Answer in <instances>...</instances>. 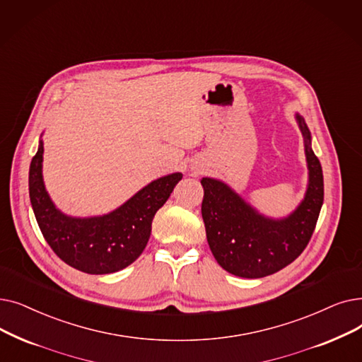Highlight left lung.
<instances>
[{"instance_id": "1", "label": "left lung", "mask_w": 362, "mask_h": 362, "mask_svg": "<svg viewBox=\"0 0 362 362\" xmlns=\"http://www.w3.org/2000/svg\"><path fill=\"white\" fill-rule=\"evenodd\" d=\"M297 121L305 137L309 186L300 206L287 218H266L225 183L201 180L207 241L217 263L232 275L263 278L281 271L302 255L315 230L324 201L322 168L303 118L297 115Z\"/></svg>"}]
</instances>
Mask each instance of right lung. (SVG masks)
I'll use <instances>...</instances> for the list:
<instances>
[{"instance_id": "obj_1", "label": "right lung", "mask_w": 362, "mask_h": 362, "mask_svg": "<svg viewBox=\"0 0 362 362\" xmlns=\"http://www.w3.org/2000/svg\"><path fill=\"white\" fill-rule=\"evenodd\" d=\"M42 151L40 142L29 168V197L47 244L66 264L86 274L103 275L127 268L144 253L153 216L182 180V173L153 180L106 216L75 218L62 214L45 192Z\"/></svg>"}]
</instances>
